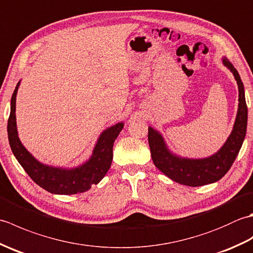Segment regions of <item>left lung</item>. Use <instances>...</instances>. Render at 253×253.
<instances>
[{"mask_svg":"<svg viewBox=\"0 0 253 253\" xmlns=\"http://www.w3.org/2000/svg\"><path fill=\"white\" fill-rule=\"evenodd\" d=\"M223 64L234 74L239 90V104L233 131L226 142L212 157L206 159H185L177 157L166 147L160 132L149 127L148 140L154 165L171 180L178 184L198 187L219 180L229 170L243 146L247 131L248 107L246 104L244 84L238 72L226 57Z\"/></svg>","mask_w":253,"mask_h":253,"instance_id":"1","label":"left lung"}]
</instances>
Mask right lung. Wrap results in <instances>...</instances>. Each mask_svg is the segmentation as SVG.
Returning <instances> with one entry per match:
<instances>
[{"label":"right lung","instance_id":"right-lung-1","mask_svg":"<svg viewBox=\"0 0 253 253\" xmlns=\"http://www.w3.org/2000/svg\"><path fill=\"white\" fill-rule=\"evenodd\" d=\"M18 87L19 83L16 85L10 100V114L7 122L8 141L15 158L30 178L41 188L55 195H76L87 191L93 185L99 184L111 168L113 144L122 131L124 124L118 123L102 132L91 158L79 168L65 169L44 165L27 151L18 138L15 114Z\"/></svg>","mask_w":253,"mask_h":253}]
</instances>
